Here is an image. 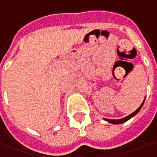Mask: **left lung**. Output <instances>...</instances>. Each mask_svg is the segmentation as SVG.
<instances>
[{"label": "left lung", "mask_w": 157, "mask_h": 157, "mask_svg": "<svg viewBox=\"0 0 157 157\" xmlns=\"http://www.w3.org/2000/svg\"><path fill=\"white\" fill-rule=\"evenodd\" d=\"M145 99H144V101H143V102L141 103V105L139 107V109H137L136 110H135V112L132 113L131 114H129V115H128L127 117H125V118H120V119H109V118H104L106 121L109 122V123H111V124H123V123H124V122L128 121V119H130L131 118H133L134 116L136 115L137 113H138L139 112H140V110L141 109L142 106L144 105V102H145Z\"/></svg>", "instance_id": "obj_1"}]
</instances>
